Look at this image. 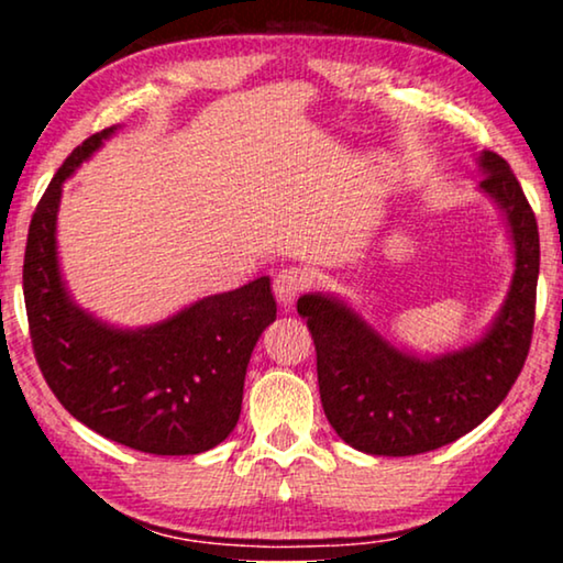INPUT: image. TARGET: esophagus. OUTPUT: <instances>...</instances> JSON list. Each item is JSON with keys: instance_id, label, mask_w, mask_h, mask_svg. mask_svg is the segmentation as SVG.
Masks as SVG:
<instances>
[{"instance_id": "1", "label": "esophagus", "mask_w": 563, "mask_h": 563, "mask_svg": "<svg viewBox=\"0 0 563 563\" xmlns=\"http://www.w3.org/2000/svg\"><path fill=\"white\" fill-rule=\"evenodd\" d=\"M312 285V278L310 273L305 268H283L275 273L273 278V290H275V298H278L285 308H290V305L295 302V298H298L300 292H305Z\"/></svg>"}]
</instances>
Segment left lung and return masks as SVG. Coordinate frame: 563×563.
I'll use <instances>...</instances> for the list:
<instances>
[{"label":"left lung","instance_id":"obj_1","mask_svg":"<svg viewBox=\"0 0 563 563\" xmlns=\"http://www.w3.org/2000/svg\"><path fill=\"white\" fill-rule=\"evenodd\" d=\"M479 168V188L507 213L517 258L507 300L482 340L422 360L332 295L298 300L316 342L322 409L340 440L360 452L412 456L456 442L504 402L527 362L539 280L537 216L507 161L484 151Z\"/></svg>","mask_w":563,"mask_h":563}]
</instances>
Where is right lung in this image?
<instances>
[{"label": "right lung", "mask_w": 563, "mask_h": 563, "mask_svg": "<svg viewBox=\"0 0 563 563\" xmlns=\"http://www.w3.org/2000/svg\"><path fill=\"white\" fill-rule=\"evenodd\" d=\"M111 133L71 151L32 216L22 278L34 357L89 430L146 454H201L238 424L251 352L278 305L271 278H258L156 325L119 330L71 302L56 261L62 184Z\"/></svg>", "instance_id": "add662e5"}]
</instances>
